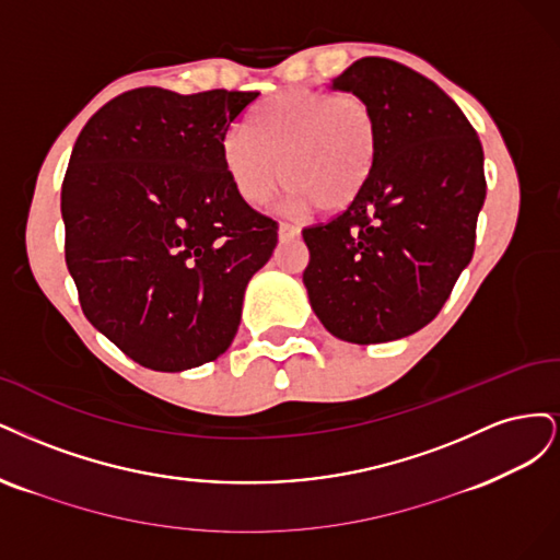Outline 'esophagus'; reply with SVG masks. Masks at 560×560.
Returning a JSON list of instances; mask_svg holds the SVG:
<instances>
[{"instance_id":"obj_1","label":"esophagus","mask_w":560,"mask_h":560,"mask_svg":"<svg viewBox=\"0 0 560 560\" xmlns=\"http://www.w3.org/2000/svg\"><path fill=\"white\" fill-rule=\"evenodd\" d=\"M300 234V225H295V223H281L279 225V237L281 240H295Z\"/></svg>"}]
</instances>
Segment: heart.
<instances>
[{"mask_svg":"<svg viewBox=\"0 0 560 560\" xmlns=\"http://www.w3.org/2000/svg\"><path fill=\"white\" fill-rule=\"evenodd\" d=\"M378 125L353 93L291 90L258 104L248 130L232 128L221 143L230 182L248 205H265L277 186L295 207H349L372 174Z\"/></svg>","mask_w":560,"mask_h":560,"instance_id":"1","label":"heart"}]
</instances>
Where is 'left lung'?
Here are the masks:
<instances>
[{"label": "left lung", "mask_w": 560, "mask_h": 560, "mask_svg": "<svg viewBox=\"0 0 560 560\" xmlns=\"http://www.w3.org/2000/svg\"><path fill=\"white\" fill-rule=\"evenodd\" d=\"M332 88L370 104L378 147L355 200L302 230V279L335 337L382 345L428 326L472 260L483 151L458 104L400 62L360 58Z\"/></svg>", "instance_id": "1"}]
</instances>
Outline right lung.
I'll list each match as a JSON object with an SVG mask.
<instances>
[{
  "label": "right lung",
  "instance_id": "obj_1",
  "mask_svg": "<svg viewBox=\"0 0 560 560\" xmlns=\"http://www.w3.org/2000/svg\"><path fill=\"white\" fill-rule=\"evenodd\" d=\"M260 93L135 88L85 122L62 182L65 260L85 318L135 363L182 372L237 335L279 223L234 190L221 143Z\"/></svg>",
  "mask_w": 560,
  "mask_h": 560
}]
</instances>
